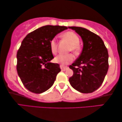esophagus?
<instances>
[{
  "label": "esophagus",
  "mask_w": 122,
  "mask_h": 122,
  "mask_svg": "<svg viewBox=\"0 0 122 122\" xmlns=\"http://www.w3.org/2000/svg\"><path fill=\"white\" fill-rule=\"evenodd\" d=\"M60 68H61L62 71H65L68 69V67H67V66H64L62 65H60Z\"/></svg>",
  "instance_id": "34e87169"
}]
</instances>
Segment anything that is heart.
<instances>
[{
	"label": "heart",
	"mask_w": 122,
	"mask_h": 122,
	"mask_svg": "<svg viewBox=\"0 0 122 122\" xmlns=\"http://www.w3.org/2000/svg\"><path fill=\"white\" fill-rule=\"evenodd\" d=\"M62 38L67 41L70 44L69 47V51H71L74 53L76 55L79 53L81 47L79 45V38L76 34L72 31H67L62 35ZM51 51L54 55L57 52V46L55 39L52 40L50 42ZM73 60V56L71 54L68 55H59L55 58V62L64 66L71 62Z\"/></svg>",
	"instance_id": "1"
}]
</instances>
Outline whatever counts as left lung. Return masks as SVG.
I'll use <instances>...</instances> for the list:
<instances>
[{
  "instance_id": "left-lung-1",
  "label": "left lung",
  "mask_w": 122,
  "mask_h": 122,
  "mask_svg": "<svg viewBox=\"0 0 122 122\" xmlns=\"http://www.w3.org/2000/svg\"><path fill=\"white\" fill-rule=\"evenodd\" d=\"M81 36L82 52L69 66L73 75L69 78L71 86L81 93H92L102 84L109 69L108 52L101 38L81 27L71 26Z\"/></svg>"
}]
</instances>
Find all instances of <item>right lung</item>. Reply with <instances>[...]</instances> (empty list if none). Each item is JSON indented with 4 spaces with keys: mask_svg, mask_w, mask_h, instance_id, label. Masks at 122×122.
Masks as SVG:
<instances>
[{
    "mask_svg": "<svg viewBox=\"0 0 122 122\" xmlns=\"http://www.w3.org/2000/svg\"><path fill=\"white\" fill-rule=\"evenodd\" d=\"M66 29V26H44L28 34L22 41L17 53V71L30 92L43 93L53 84L61 69L58 64L50 62L54 58L50 42Z\"/></svg>",
    "mask_w": 122,
    "mask_h": 122,
    "instance_id": "add662e5",
    "label": "right lung"
}]
</instances>
